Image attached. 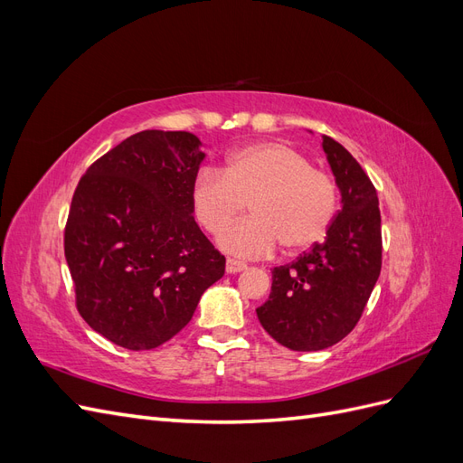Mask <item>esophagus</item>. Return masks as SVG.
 I'll return each instance as SVG.
<instances>
[{
  "mask_svg": "<svg viewBox=\"0 0 463 463\" xmlns=\"http://www.w3.org/2000/svg\"><path fill=\"white\" fill-rule=\"evenodd\" d=\"M243 270H247V264L245 262L233 260V259L226 260V272L228 274H237V272H243Z\"/></svg>",
  "mask_w": 463,
  "mask_h": 463,
  "instance_id": "esophagus-1",
  "label": "esophagus"
}]
</instances>
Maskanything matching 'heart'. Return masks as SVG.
Wrapping results in <instances>:
<instances>
[{
  "label": "heart",
  "instance_id": "b5f03b06",
  "mask_svg": "<svg viewBox=\"0 0 463 463\" xmlns=\"http://www.w3.org/2000/svg\"><path fill=\"white\" fill-rule=\"evenodd\" d=\"M338 185L303 152L282 141H262L233 150L226 170L204 165L193 179V213L208 233H220L249 204L250 218L218 240L241 259L272 255L318 243L338 213Z\"/></svg>",
  "mask_w": 463,
  "mask_h": 463
}]
</instances>
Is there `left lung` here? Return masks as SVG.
<instances>
[{
    "label": "left lung",
    "instance_id": "obj_1",
    "mask_svg": "<svg viewBox=\"0 0 463 463\" xmlns=\"http://www.w3.org/2000/svg\"><path fill=\"white\" fill-rule=\"evenodd\" d=\"M342 208L322 243L272 270L270 298L257 309L262 328L293 352H318L355 328L381 276L383 235L376 189L359 162L322 135Z\"/></svg>",
    "mask_w": 463,
    "mask_h": 463
}]
</instances>
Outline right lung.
Segmentation results:
<instances>
[{"mask_svg":"<svg viewBox=\"0 0 463 463\" xmlns=\"http://www.w3.org/2000/svg\"><path fill=\"white\" fill-rule=\"evenodd\" d=\"M201 145L187 131H141L98 158L75 189L65 259L77 309L125 349L172 340L226 270L193 218Z\"/></svg>","mask_w":463,"mask_h":463,"instance_id":"add662e5","label":"right lung"}]
</instances>
